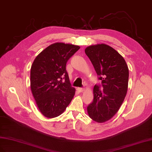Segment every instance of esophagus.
Here are the masks:
<instances>
[{"label": "esophagus", "instance_id": "1", "mask_svg": "<svg viewBox=\"0 0 152 152\" xmlns=\"http://www.w3.org/2000/svg\"><path fill=\"white\" fill-rule=\"evenodd\" d=\"M77 91H78L79 92H83V91L85 90V88H77Z\"/></svg>", "mask_w": 152, "mask_h": 152}]
</instances>
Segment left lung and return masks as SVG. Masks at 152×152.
<instances>
[{
  "label": "left lung",
  "instance_id": "obj_1",
  "mask_svg": "<svg viewBox=\"0 0 152 152\" xmlns=\"http://www.w3.org/2000/svg\"><path fill=\"white\" fill-rule=\"evenodd\" d=\"M85 51L103 88L94 86L88 114L95 122L103 123L110 120L122 104L128 88L129 69L122 56L107 45L90 46Z\"/></svg>",
  "mask_w": 152,
  "mask_h": 152
}]
</instances>
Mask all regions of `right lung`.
Returning a JSON list of instances; mask_svg holds the SVG:
<instances>
[{"label":"right lung","mask_w":152,"mask_h":152,"mask_svg":"<svg viewBox=\"0 0 152 152\" xmlns=\"http://www.w3.org/2000/svg\"><path fill=\"white\" fill-rule=\"evenodd\" d=\"M80 47L63 42L48 46L36 57L30 69V88L36 104L47 118L58 116L75 94L66 71L69 59Z\"/></svg>","instance_id":"obj_1"}]
</instances>
